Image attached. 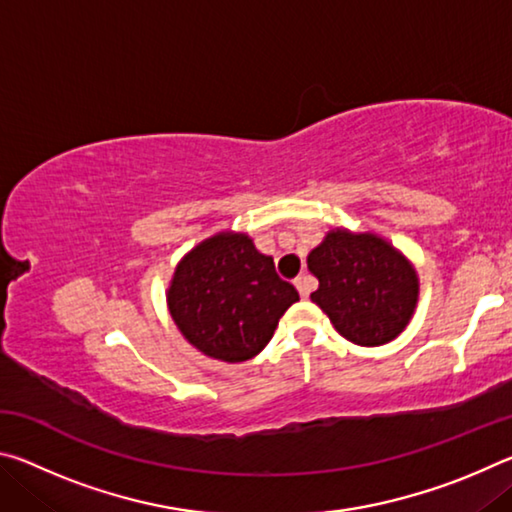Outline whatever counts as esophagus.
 <instances>
[{
	"label": "esophagus",
	"instance_id": "obj_1",
	"mask_svg": "<svg viewBox=\"0 0 512 512\" xmlns=\"http://www.w3.org/2000/svg\"><path fill=\"white\" fill-rule=\"evenodd\" d=\"M296 289H298V293H300V298H309V293H311V289H314V280H311L309 275H300V277H296Z\"/></svg>",
	"mask_w": 512,
	"mask_h": 512
}]
</instances>
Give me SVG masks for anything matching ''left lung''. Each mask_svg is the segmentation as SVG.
Listing matches in <instances>:
<instances>
[{"mask_svg":"<svg viewBox=\"0 0 512 512\" xmlns=\"http://www.w3.org/2000/svg\"><path fill=\"white\" fill-rule=\"evenodd\" d=\"M307 268L318 277L311 302L354 345L391 343L418 307L420 277L413 262L375 232L332 228L307 255Z\"/></svg>","mask_w":512,"mask_h":512,"instance_id":"obj_1","label":"left lung"}]
</instances>
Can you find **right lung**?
I'll return each mask as SVG.
<instances>
[{"mask_svg":"<svg viewBox=\"0 0 512 512\" xmlns=\"http://www.w3.org/2000/svg\"><path fill=\"white\" fill-rule=\"evenodd\" d=\"M300 296L275 273L246 232L223 230L180 259L167 289L173 323L205 357L239 363L257 357Z\"/></svg>","mask_w":512,"mask_h":512,"instance_id":"1","label":"right lung"}]
</instances>
